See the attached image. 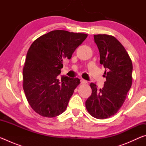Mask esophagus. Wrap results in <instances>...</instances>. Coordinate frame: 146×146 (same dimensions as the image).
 <instances>
[{
  "instance_id": "esophagus-1",
  "label": "esophagus",
  "mask_w": 146,
  "mask_h": 146,
  "mask_svg": "<svg viewBox=\"0 0 146 146\" xmlns=\"http://www.w3.org/2000/svg\"><path fill=\"white\" fill-rule=\"evenodd\" d=\"M80 82H81V84H87L88 82H87V81H86V80H84V79L81 78Z\"/></svg>"
}]
</instances>
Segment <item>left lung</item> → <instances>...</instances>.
<instances>
[{
  "instance_id": "8db88e82",
  "label": "left lung",
  "mask_w": 146,
  "mask_h": 146,
  "mask_svg": "<svg viewBox=\"0 0 146 146\" xmlns=\"http://www.w3.org/2000/svg\"><path fill=\"white\" fill-rule=\"evenodd\" d=\"M100 53V63L106 68V81L102 89L91 83L92 93L86 101L90 114L98 119L115 115L122 107L132 85L133 64L122 44L111 35H94Z\"/></svg>"
}]
</instances>
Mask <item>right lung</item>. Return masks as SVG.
<instances>
[{"label": "right lung", "instance_id": "right-lung-1", "mask_svg": "<svg viewBox=\"0 0 146 146\" xmlns=\"http://www.w3.org/2000/svg\"><path fill=\"white\" fill-rule=\"evenodd\" d=\"M88 35L54 30L36 38L29 48L23 68V89L31 108L44 117L62 114L80 79L58 75L62 60L70 59Z\"/></svg>", "mask_w": 146, "mask_h": 146}]
</instances>
